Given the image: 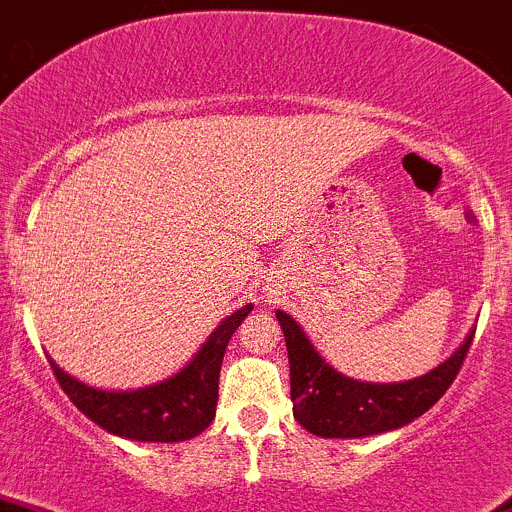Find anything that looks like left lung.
Instances as JSON below:
<instances>
[{"label":"left lung","instance_id":"obj_1","mask_svg":"<svg viewBox=\"0 0 512 512\" xmlns=\"http://www.w3.org/2000/svg\"><path fill=\"white\" fill-rule=\"evenodd\" d=\"M276 318L286 335L288 362H291L293 416L310 434L325 439H362L407 426L429 412L446 389L451 387L468 355L471 330L456 352L439 367L409 382L374 384L357 382L335 372L310 345L288 313L276 310Z\"/></svg>","mask_w":512,"mask_h":512}]
</instances>
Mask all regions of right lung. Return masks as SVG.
<instances>
[{
  "label": "right lung",
  "mask_w": 512,
  "mask_h": 512,
  "mask_svg": "<svg viewBox=\"0 0 512 512\" xmlns=\"http://www.w3.org/2000/svg\"><path fill=\"white\" fill-rule=\"evenodd\" d=\"M254 305H244L209 335L202 350L177 374L150 387L128 392H105L88 387L71 374L63 372L49 357V365L59 379L61 389L100 429L133 441H157L175 444L202 434L217 414L219 372L226 345Z\"/></svg>",
  "instance_id": "1"
}]
</instances>
